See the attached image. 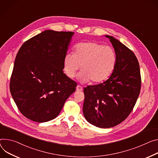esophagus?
Returning a JSON list of instances; mask_svg holds the SVG:
<instances>
[{
	"label": "esophagus",
	"instance_id": "obj_1",
	"mask_svg": "<svg viewBox=\"0 0 158 158\" xmlns=\"http://www.w3.org/2000/svg\"><path fill=\"white\" fill-rule=\"evenodd\" d=\"M76 91H82V87H81V85H77V87H76Z\"/></svg>",
	"mask_w": 158,
	"mask_h": 158
}]
</instances>
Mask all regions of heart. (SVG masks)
Returning <instances> with one entry per match:
<instances>
[{
    "mask_svg": "<svg viewBox=\"0 0 158 158\" xmlns=\"http://www.w3.org/2000/svg\"><path fill=\"white\" fill-rule=\"evenodd\" d=\"M116 61V54L111 47L96 42H84L76 46L75 53L65 55L64 69L67 76L73 78L81 65L77 79L82 82L91 80L93 83H98L110 76Z\"/></svg>",
    "mask_w": 158,
    "mask_h": 158,
    "instance_id": "b5f03b06",
    "label": "heart"
}]
</instances>
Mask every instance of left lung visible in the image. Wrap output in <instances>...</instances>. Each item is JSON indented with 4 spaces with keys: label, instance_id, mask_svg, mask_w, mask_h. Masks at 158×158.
I'll use <instances>...</instances> for the list:
<instances>
[{
    "label": "left lung",
    "instance_id": "1",
    "mask_svg": "<svg viewBox=\"0 0 158 158\" xmlns=\"http://www.w3.org/2000/svg\"><path fill=\"white\" fill-rule=\"evenodd\" d=\"M114 48L116 64L104 82L84 88V116L89 123L99 128H110L129 115L139 97L141 78L135 55L114 37L105 35Z\"/></svg>",
    "mask_w": 158,
    "mask_h": 158
}]
</instances>
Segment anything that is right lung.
I'll return each instance as SVG.
<instances>
[{"label":"right lung","mask_w":158,"mask_h":158,"mask_svg":"<svg viewBox=\"0 0 158 158\" xmlns=\"http://www.w3.org/2000/svg\"><path fill=\"white\" fill-rule=\"evenodd\" d=\"M74 32L45 30L24 42L12 73L10 91L27 118L42 123L59 115L77 84L64 73V58Z\"/></svg>","instance_id":"obj_1"}]
</instances>
